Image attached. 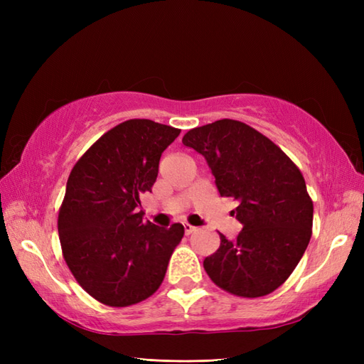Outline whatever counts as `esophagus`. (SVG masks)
<instances>
[{
	"label": "esophagus",
	"mask_w": 364,
	"mask_h": 364,
	"mask_svg": "<svg viewBox=\"0 0 364 364\" xmlns=\"http://www.w3.org/2000/svg\"><path fill=\"white\" fill-rule=\"evenodd\" d=\"M197 228L196 227H192V225H189V223H184V233L186 235H191V233H194Z\"/></svg>",
	"instance_id": "34e87169"
}]
</instances>
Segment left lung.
I'll use <instances>...</instances> for the list:
<instances>
[{"label":"left lung","instance_id":"left-lung-1","mask_svg":"<svg viewBox=\"0 0 364 364\" xmlns=\"http://www.w3.org/2000/svg\"><path fill=\"white\" fill-rule=\"evenodd\" d=\"M183 144L205 156L222 197L237 200L235 241L205 258L211 280L239 297L282 286L310 242L313 202L299 167L280 146L242 122L222 119L188 131Z\"/></svg>","mask_w":364,"mask_h":364}]
</instances>
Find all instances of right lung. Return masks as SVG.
Here are the masks:
<instances>
[{
  "mask_svg": "<svg viewBox=\"0 0 364 364\" xmlns=\"http://www.w3.org/2000/svg\"><path fill=\"white\" fill-rule=\"evenodd\" d=\"M178 134L153 120H127L100 137L68 176L58 218L64 259L81 288L107 306L156 292L184 235L181 223L162 228L139 211Z\"/></svg>",
  "mask_w": 364,
  "mask_h": 364,
  "instance_id": "1",
  "label": "right lung"
}]
</instances>
